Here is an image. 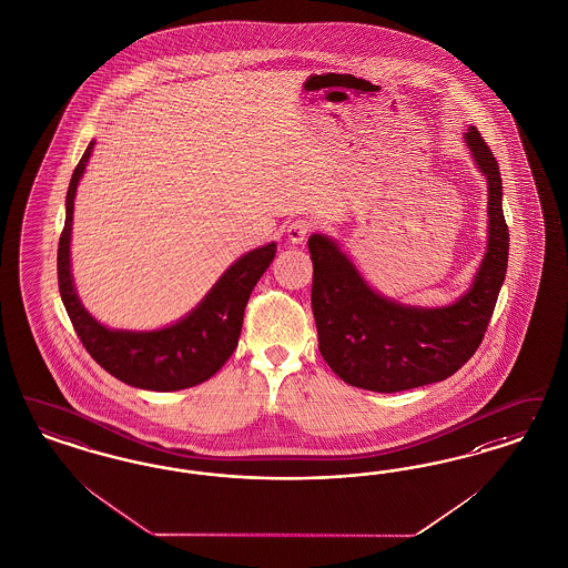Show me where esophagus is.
<instances>
[{
	"label": "esophagus",
	"mask_w": 568,
	"mask_h": 568,
	"mask_svg": "<svg viewBox=\"0 0 568 568\" xmlns=\"http://www.w3.org/2000/svg\"><path fill=\"white\" fill-rule=\"evenodd\" d=\"M313 231V222H311V220H304V217H297V220L287 224V236H290V241L295 243V245L304 243V241H306V236L311 235Z\"/></svg>",
	"instance_id": "esophagus-1"
}]
</instances>
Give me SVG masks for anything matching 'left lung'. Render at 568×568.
Returning <instances> with one entry per match:
<instances>
[{
  "label": "left lung",
  "instance_id": "8db88e82",
  "mask_svg": "<svg viewBox=\"0 0 568 568\" xmlns=\"http://www.w3.org/2000/svg\"><path fill=\"white\" fill-rule=\"evenodd\" d=\"M464 136L489 184V243L471 287L455 304L415 308L388 300L329 236L308 239L318 351L351 386L400 392L443 382L468 363L487 333L508 271L509 233L499 165L474 125Z\"/></svg>",
  "mask_w": 568,
  "mask_h": 568
}]
</instances>
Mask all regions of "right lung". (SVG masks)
<instances>
[{
    "mask_svg": "<svg viewBox=\"0 0 568 568\" xmlns=\"http://www.w3.org/2000/svg\"><path fill=\"white\" fill-rule=\"evenodd\" d=\"M92 149L94 140L88 144L71 178L67 191V220L59 241L60 297L75 333L100 367L128 386L172 392L203 384L235 353L247 300L260 276L271 266L276 245L268 243L239 257L217 278L195 311L180 318L176 325L159 332H118L100 325L79 302L69 257L73 199Z\"/></svg>",
    "mask_w": 568,
    "mask_h": 568,
    "instance_id": "1",
    "label": "right lung"
}]
</instances>
